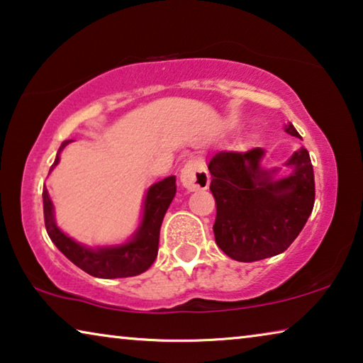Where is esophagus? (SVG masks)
Listing matches in <instances>:
<instances>
[{"label":"esophagus","instance_id":"34e87169","mask_svg":"<svg viewBox=\"0 0 363 363\" xmlns=\"http://www.w3.org/2000/svg\"><path fill=\"white\" fill-rule=\"evenodd\" d=\"M181 182L187 191H203L210 184L208 171L199 161H189L181 171Z\"/></svg>","mask_w":363,"mask_h":363}]
</instances>
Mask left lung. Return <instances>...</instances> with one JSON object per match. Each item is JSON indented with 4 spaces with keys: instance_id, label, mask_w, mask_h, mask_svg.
I'll return each instance as SVG.
<instances>
[{
    "instance_id": "left-lung-1",
    "label": "left lung",
    "mask_w": 363,
    "mask_h": 363,
    "mask_svg": "<svg viewBox=\"0 0 363 363\" xmlns=\"http://www.w3.org/2000/svg\"><path fill=\"white\" fill-rule=\"evenodd\" d=\"M286 133L301 138L289 123ZM266 151H220L208 161L210 191L216 202L215 242L226 256L254 262L284 252L305 226L315 205V174L306 148L285 161L290 172L275 177L280 167H262Z\"/></svg>"
}]
</instances>
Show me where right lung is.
Segmentation results:
<instances>
[{"mask_svg":"<svg viewBox=\"0 0 363 363\" xmlns=\"http://www.w3.org/2000/svg\"><path fill=\"white\" fill-rule=\"evenodd\" d=\"M72 142L65 140L62 147L58 148L57 158L48 171V174L55 169L60 163V153L63 148ZM176 196V177L169 176L163 181L155 182L148 187L143 200V212L138 228L133 231L122 245L112 246H86L74 241L73 238L65 235L58 228L55 221V208L48 196L47 187L43 186V218H45V228L53 245L60 250L74 266L83 269L93 277L99 279H122L133 277L148 270L151 264L158 256L160 228L163 223L166 210L169 208L172 199Z\"/></svg>","mask_w":363,"mask_h":363,"instance_id":"right-lung-1","label":"right lung"}]
</instances>
